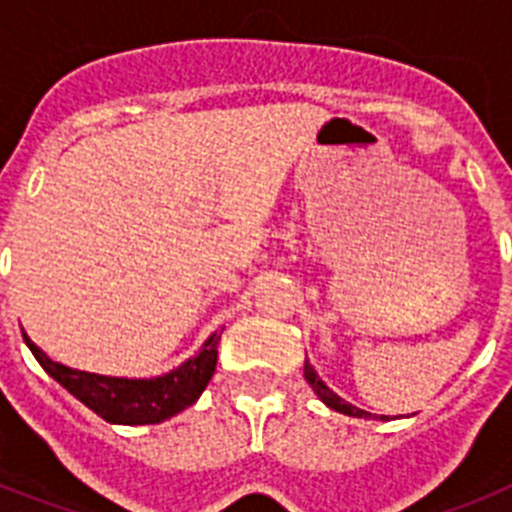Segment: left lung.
<instances>
[{
	"label": "left lung",
	"mask_w": 512,
	"mask_h": 512,
	"mask_svg": "<svg viewBox=\"0 0 512 512\" xmlns=\"http://www.w3.org/2000/svg\"><path fill=\"white\" fill-rule=\"evenodd\" d=\"M305 379H307V382H310V387H312V390H315V395H318L320 400H323L325 405H328V408L338 410V413H343V415H351V418H364V415H366L364 410L354 408V405H348V402L341 400V397H338L336 392L328 390L323 379L318 377V372L312 369L310 361H305ZM382 418H384V415H382Z\"/></svg>",
	"instance_id": "left-lung-1"
}]
</instances>
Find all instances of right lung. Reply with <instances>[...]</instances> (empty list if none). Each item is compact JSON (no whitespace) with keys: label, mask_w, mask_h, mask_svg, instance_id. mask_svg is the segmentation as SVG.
<instances>
[{"label":"right lung","mask_w":512,"mask_h":512,"mask_svg":"<svg viewBox=\"0 0 512 512\" xmlns=\"http://www.w3.org/2000/svg\"><path fill=\"white\" fill-rule=\"evenodd\" d=\"M27 348L33 351L38 364L51 374L61 387L71 392L89 410L104 418L107 423L120 425H151L182 413L197 402L207 382L215 374L217 366V343L220 333H212L202 351L184 361L179 369L156 379H120L102 377V374L76 372L69 366L58 364L35 346L27 333H22Z\"/></svg>","instance_id":"1"}]
</instances>
